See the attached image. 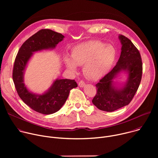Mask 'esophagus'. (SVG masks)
<instances>
[{
  "label": "esophagus",
  "instance_id": "34e87169",
  "mask_svg": "<svg viewBox=\"0 0 158 158\" xmlns=\"http://www.w3.org/2000/svg\"><path fill=\"white\" fill-rule=\"evenodd\" d=\"M78 85H79V87H84L85 85V82H84V81H80L79 82V83H78Z\"/></svg>",
  "mask_w": 158,
  "mask_h": 158
}]
</instances>
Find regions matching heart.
<instances>
[{"label": "heart", "instance_id": "b5f03b06", "mask_svg": "<svg viewBox=\"0 0 158 158\" xmlns=\"http://www.w3.org/2000/svg\"><path fill=\"white\" fill-rule=\"evenodd\" d=\"M116 57V51L110 44L100 40H90L74 47L71 57L67 56L64 62L67 68L75 72L77 65L83 66L86 76L98 80L111 69Z\"/></svg>", "mask_w": 158, "mask_h": 158}]
</instances>
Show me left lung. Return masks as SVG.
<instances>
[{"mask_svg": "<svg viewBox=\"0 0 158 158\" xmlns=\"http://www.w3.org/2000/svg\"><path fill=\"white\" fill-rule=\"evenodd\" d=\"M122 48L116 65L96 85L97 93L92 102L99 109L112 112L128 105L139 86L143 74V63L138 49L130 39L119 35ZM128 73V79L122 88H116L112 80L121 71Z\"/></svg>", "mask_w": 158, "mask_h": 158, "instance_id": "1", "label": "left lung"}]
</instances>
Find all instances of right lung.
<instances>
[{
	"label": "right lung",
	"instance_id": "obj_1",
	"mask_svg": "<svg viewBox=\"0 0 158 158\" xmlns=\"http://www.w3.org/2000/svg\"><path fill=\"white\" fill-rule=\"evenodd\" d=\"M64 36L51 29H41L26 40L19 49L15 59L12 79L20 99L35 111L43 114H51L58 111L66 101L70 91L77 84L75 80L57 79L49 91L42 95L30 93L24 84L26 65L32 52L54 48Z\"/></svg>",
	"mask_w": 158,
	"mask_h": 158
}]
</instances>
